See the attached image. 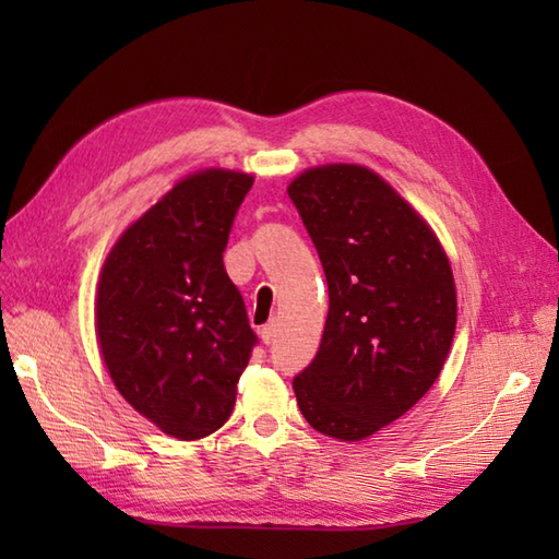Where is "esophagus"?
Wrapping results in <instances>:
<instances>
[{
    "mask_svg": "<svg viewBox=\"0 0 559 559\" xmlns=\"http://www.w3.org/2000/svg\"><path fill=\"white\" fill-rule=\"evenodd\" d=\"M276 326H278L276 319H271V322H266L264 326L259 329V336H261V341L266 343V346H269V343H273V338H276Z\"/></svg>",
    "mask_w": 559,
    "mask_h": 559,
    "instance_id": "esophagus-1",
    "label": "esophagus"
}]
</instances>
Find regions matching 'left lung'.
<instances>
[{
	"instance_id": "left-lung-1",
	"label": "left lung",
	"mask_w": 559,
	"mask_h": 559,
	"mask_svg": "<svg viewBox=\"0 0 559 559\" xmlns=\"http://www.w3.org/2000/svg\"><path fill=\"white\" fill-rule=\"evenodd\" d=\"M288 197L329 286L322 343L295 377V399L317 432L360 442L442 372L456 331L454 273L430 223L365 165L307 168Z\"/></svg>"
}]
</instances>
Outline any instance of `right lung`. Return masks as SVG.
<instances>
[{
  "instance_id": "add662e5",
  "label": "right lung",
  "mask_w": 559,
  "mask_h": 559,
  "mask_svg": "<svg viewBox=\"0 0 559 559\" xmlns=\"http://www.w3.org/2000/svg\"><path fill=\"white\" fill-rule=\"evenodd\" d=\"M254 175L182 177L105 257L96 338L115 389L168 437L194 442L230 418L257 343L223 266L235 213Z\"/></svg>"
}]
</instances>
